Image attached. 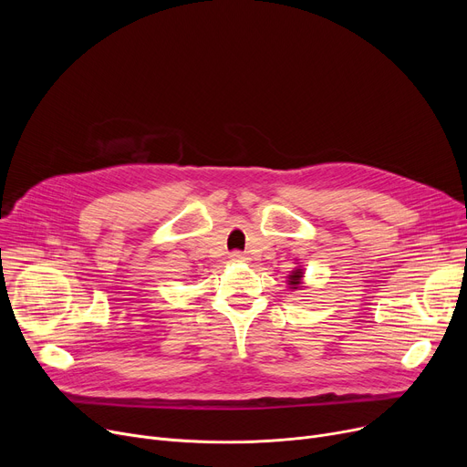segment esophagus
Returning <instances> with one entry per match:
<instances>
[{
  "mask_svg": "<svg viewBox=\"0 0 467 467\" xmlns=\"http://www.w3.org/2000/svg\"><path fill=\"white\" fill-rule=\"evenodd\" d=\"M231 261L244 263V261H248V255H246V254H242V252H233V254H231Z\"/></svg>",
  "mask_w": 467,
  "mask_h": 467,
  "instance_id": "34e87169",
  "label": "esophagus"
}]
</instances>
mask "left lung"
Returning <instances> with one entry per match:
<instances>
[{
    "instance_id": "left-lung-1",
    "label": "left lung",
    "mask_w": 467,
    "mask_h": 467,
    "mask_svg": "<svg viewBox=\"0 0 467 467\" xmlns=\"http://www.w3.org/2000/svg\"><path fill=\"white\" fill-rule=\"evenodd\" d=\"M303 268H296V271H293L289 276H287V285L291 287V289H299L301 287V284H303Z\"/></svg>"
}]
</instances>
